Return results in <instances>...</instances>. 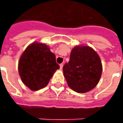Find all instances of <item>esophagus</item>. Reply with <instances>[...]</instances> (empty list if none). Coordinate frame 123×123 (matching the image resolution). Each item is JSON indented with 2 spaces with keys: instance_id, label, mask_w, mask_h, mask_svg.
I'll list each match as a JSON object with an SVG mask.
<instances>
[{
  "instance_id": "34e87169",
  "label": "esophagus",
  "mask_w": 123,
  "mask_h": 123,
  "mask_svg": "<svg viewBox=\"0 0 123 123\" xmlns=\"http://www.w3.org/2000/svg\"><path fill=\"white\" fill-rule=\"evenodd\" d=\"M62 67H63V64L62 63L60 64V69H61V70H62Z\"/></svg>"
}]
</instances>
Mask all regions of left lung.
Instances as JSON below:
<instances>
[{
    "mask_svg": "<svg viewBox=\"0 0 123 123\" xmlns=\"http://www.w3.org/2000/svg\"><path fill=\"white\" fill-rule=\"evenodd\" d=\"M102 70L99 55L87 46L74 47L70 61L63 66L68 86L78 93H86L94 88L99 82Z\"/></svg>",
    "mask_w": 123,
    "mask_h": 123,
    "instance_id": "obj_1",
    "label": "left lung"
}]
</instances>
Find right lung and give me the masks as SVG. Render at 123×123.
<instances>
[{"label":"right lung","instance_id":"add662e5","mask_svg":"<svg viewBox=\"0 0 123 123\" xmlns=\"http://www.w3.org/2000/svg\"><path fill=\"white\" fill-rule=\"evenodd\" d=\"M59 67L49 47L35 42L22 53L18 69L22 82L32 91H37L46 86Z\"/></svg>","mask_w":123,"mask_h":123}]
</instances>
